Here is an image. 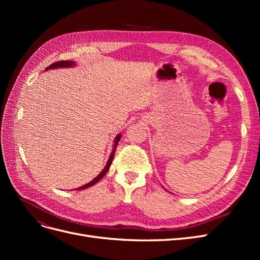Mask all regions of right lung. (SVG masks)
<instances>
[{
  "label": "right lung",
  "instance_id": "add662e5",
  "mask_svg": "<svg viewBox=\"0 0 260 260\" xmlns=\"http://www.w3.org/2000/svg\"><path fill=\"white\" fill-rule=\"evenodd\" d=\"M74 66H76V61H73V60H60V61H57V62H54V64H52L51 66H49L45 70L56 69V68H70V67H74ZM120 138H121V133H119V135L116 136V138H115V140H114L113 151H112L111 155H109V157H108V160H107L106 166L104 167L103 170H102V171L100 172V175H99L98 177L94 178V179L91 181V182L86 183V184H84V185H82V186H80V187H77V188H75V190H78V191L85 190V188H88V187L94 185L95 183H98L99 181L106 175V172L109 170V167H111V165H112V161H113V158H114V154H115V151H116V147H117V145H118V142H119Z\"/></svg>",
  "mask_w": 260,
  "mask_h": 260
}]
</instances>
